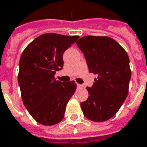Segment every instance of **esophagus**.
<instances>
[{"instance_id":"esophagus-1","label":"esophagus","mask_w":147,"mask_h":147,"mask_svg":"<svg viewBox=\"0 0 147 147\" xmlns=\"http://www.w3.org/2000/svg\"><path fill=\"white\" fill-rule=\"evenodd\" d=\"M77 87H78V89H80V88H82L83 86H82V85H81V84H77Z\"/></svg>"}]
</instances>
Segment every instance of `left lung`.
Masks as SVG:
<instances>
[{
	"label": "left lung",
	"mask_w": 147,
	"mask_h": 147,
	"mask_svg": "<svg viewBox=\"0 0 147 147\" xmlns=\"http://www.w3.org/2000/svg\"><path fill=\"white\" fill-rule=\"evenodd\" d=\"M85 56L90 73L97 74L90 96L81 103L83 114L92 121H108L118 112L129 92V58L115 39L108 36H84L77 42Z\"/></svg>",
	"instance_id": "obj_1"
}]
</instances>
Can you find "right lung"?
Returning <instances> with one entry per match:
<instances>
[{
    "label": "right lung",
    "mask_w": 147,
    "mask_h": 147,
    "mask_svg": "<svg viewBox=\"0 0 147 147\" xmlns=\"http://www.w3.org/2000/svg\"><path fill=\"white\" fill-rule=\"evenodd\" d=\"M78 38L56 33L41 34L22 53L18 77L22 99L39 124L53 125L64 118L66 104L77 85L74 81H57L54 75L63 67L65 51Z\"/></svg>",
    "instance_id": "1"
}]
</instances>
